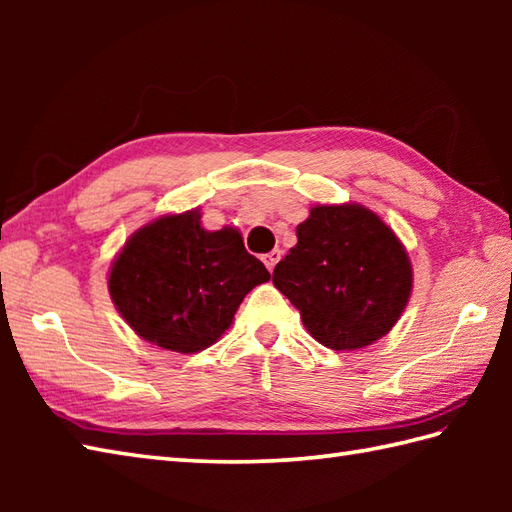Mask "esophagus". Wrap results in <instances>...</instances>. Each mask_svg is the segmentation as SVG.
Masks as SVG:
<instances>
[{"mask_svg": "<svg viewBox=\"0 0 512 512\" xmlns=\"http://www.w3.org/2000/svg\"><path fill=\"white\" fill-rule=\"evenodd\" d=\"M264 259V264H266V268L270 270V273H273V270H275V266H277V262H279V259H281V250H270V253L268 255H264L262 257Z\"/></svg>", "mask_w": 512, "mask_h": 512, "instance_id": "obj_1", "label": "esophagus"}]
</instances>
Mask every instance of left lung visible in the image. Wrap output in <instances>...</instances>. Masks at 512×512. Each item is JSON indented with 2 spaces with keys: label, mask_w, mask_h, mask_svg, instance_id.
Returning a JSON list of instances; mask_svg holds the SVG:
<instances>
[{
  "label": "left lung",
  "mask_w": 512,
  "mask_h": 512,
  "mask_svg": "<svg viewBox=\"0 0 512 512\" xmlns=\"http://www.w3.org/2000/svg\"><path fill=\"white\" fill-rule=\"evenodd\" d=\"M273 284L314 339L352 352L394 328L413 273L405 246L374 211L319 204L297 226V246L275 266Z\"/></svg>",
  "instance_id": "obj_1"
}]
</instances>
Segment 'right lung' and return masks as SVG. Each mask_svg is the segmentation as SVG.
I'll return each mask as SVG.
<instances>
[{
  "label": "right lung",
  "instance_id": "add662e5",
  "mask_svg": "<svg viewBox=\"0 0 512 512\" xmlns=\"http://www.w3.org/2000/svg\"><path fill=\"white\" fill-rule=\"evenodd\" d=\"M268 279L237 228L204 231L195 209L138 228L114 259L107 288L138 336L193 354L220 339L239 303Z\"/></svg>",
  "mask_w": 512,
  "mask_h": 512
}]
</instances>
